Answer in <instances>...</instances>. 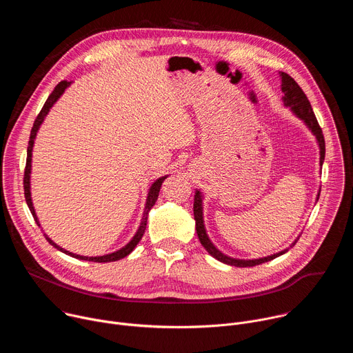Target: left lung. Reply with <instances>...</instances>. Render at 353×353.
<instances>
[{
    "label": "left lung",
    "mask_w": 353,
    "mask_h": 353,
    "mask_svg": "<svg viewBox=\"0 0 353 353\" xmlns=\"http://www.w3.org/2000/svg\"><path fill=\"white\" fill-rule=\"evenodd\" d=\"M281 77H282V92L285 94L283 96V103L286 106H289L292 109V112L299 119L303 120L307 124V127L312 130V132L316 135V138L319 141V145H320V165H323L324 157H325V141H324L323 130H321V127H320V124L316 119V114L312 109L309 99H307L306 93L303 92V89H301L297 85V82L290 75H288L286 72H281ZM194 219H195L196 234H198V239H199L201 244L205 247V250L212 257H215L216 260H219L225 264L234 265V267H254V265H260V264H264L267 261H271V260L285 254L288 251V250H283V251H281V253L272 254L270 257L259 259V260H234V259H230V257L222 254L221 251L211 243V240L207 236V232H205V228H204V221H203V198H201L199 191H196L195 195H194Z\"/></svg>",
    "instance_id": "1"
}]
</instances>
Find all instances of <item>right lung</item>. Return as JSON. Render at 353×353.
Returning a JSON list of instances; mask_svg holds the SVG:
<instances>
[{
    "mask_svg": "<svg viewBox=\"0 0 353 353\" xmlns=\"http://www.w3.org/2000/svg\"><path fill=\"white\" fill-rule=\"evenodd\" d=\"M68 85H70V82H68V81H61V82L54 88V90H53L52 93H50V96H48V97H47V100H46L44 106L41 108L40 113L37 114V117H36V120H34V123H33V127H32V131H30V137H29V143H28V157H26V166H25V173H23V190H25V199H26V204H28V207H29V210H30V212H32V215H33V218H34V221H36V223H37V225H39V222H37V218H36V214H34V208H33V205H32V198H30V181H29V179H30L32 149H33L34 137H36V132H37V130H39L40 124L43 123V120H44L46 114L48 113L50 108H52V106L56 103V100L63 94V92L67 89V86H68ZM165 179H166V176H165V177L158 179V180L152 184V187H150V190H149V192H148V199H146V205H145V211H143V218H142V222H141V226H139L138 232L135 233V236L132 237V240H131L125 247H123L121 250L116 251V253L106 254V256H102V257H83V256H78V254H72V253H70V251H67V250L61 248L60 245H57L56 243H53V241L50 240L46 234H44V236H46V239L48 240V243H50V244L54 245L57 250L63 251V253H65V254H68V256H71V257H74V259L88 260V261H93V263H109V261H117V260H120V259H124V257H127V256L131 253V251L135 248V245L139 243V240L142 239V236H143V233H145V229H146L148 212L150 211V208H152V207L155 205L157 199H158V195H159V190H161L162 183H163V180H165Z\"/></svg>",
    "mask_w": 353,
    "mask_h": 353,
    "instance_id": "right-lung-1",
    "label": "right lung"
}]
</instances>
